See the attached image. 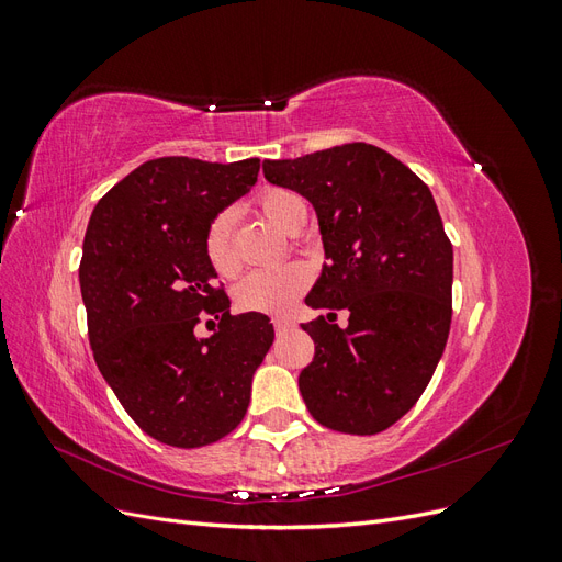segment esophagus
Wrapping results in <instances>:
<instances>
[{"label":"esophagus","mask_w":562,"mask_h":562,"mask_svg":"<svg viewBox=\"0 0 562 562\" xmlns=\"http://www.w3.org/2000/svg\"><path fill=\"white\" fill-rule=\"evenodd\" d=\"M274 328H277V333L291 330V328H293V321H291V318H283V316H277V318H274Z\"/></svg>","instance_id":"esophagus-1"}]
</instances>
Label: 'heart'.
<instances>
[{
    "label": "heart",
    "mask_w": 562,
    "mask_h": 562,
    "mask_svg": "<svg viewBox=\"0 0 562 562\" xmlns=\"http://www.w3.org/2000/svg\"><path fill=\"white\" fill-rule=\"evenodd\" d=\"M260 209L285 232H293L302 217L307 215V206L300 194L283 187H271L260 196ZM234 211H220L203 236V250L211 267L220 277H234L241 269L239 252L234 248ZM312 283V271L302 262H288L277 267L255 269L241 283L236 285L234 297L236 304L246 312H262V314H285L293 310L297 297L307 291Z\"/></svg>",
    "instance_id": "b5f03b06"
}]
</instances>
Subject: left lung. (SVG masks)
<instances>
[{
	"instance_id": "8db88e82",
	"label": "left lung",
	"mask_w": 562,
	"mask_h": 562,
	"mask_svg": "<svg viewBox=\"0 0 562 562\" xmlns=\"http://www.w3.org/2000/svg\"><path fill=\"white\" fill-rule=\"evenodd\" d=\"M271 184L307 199L326 265L302 323L314 361L300 372L312 417L339 434L372 436L427 389L452 318V244L431 190L389 151L349 143L262 164ZM347 308V329L333 324Z\"/></svg>"
}]
</instances>
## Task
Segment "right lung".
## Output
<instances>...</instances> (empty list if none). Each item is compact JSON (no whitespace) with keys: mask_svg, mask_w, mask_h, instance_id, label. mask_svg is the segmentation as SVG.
<instances>
[{"mask_svg":"<svg viewBox=\"0 0 562 562\" xmlns=\"http://www.w3.org/2000/svg\"><path fill=\"white\" fill-rule=\"evenodd\" d=\"M260 159L145 161L98 201L83 236L81 300L98 370L138 427L201 448L239 427L250 384L274 342L258 312L229 314L203 236L258 180ZM221 318L211 338L198 312Z\"/></svg>","mask_w":562,"mask_h":562,"instance_id":"obj_1","label":"right lung"}]
</instances>
